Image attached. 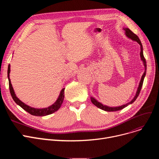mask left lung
Returning a JSON list of instances; mask_svg holds the SVG:
<instances>
[{
  "label": "left lung",
  "instance_id": "1",
  "mask_svg": "<svg viewBox=\"0 0 159 159\" xmlns=\"http://www.w3.org/2000/svg\"><path fill=\"white\" fill-rule=\"evenodd\" d=\"M124 30L125 31V33H126V35L128 37H129V39H132L133 40H135V41H137V43L140 44V57H141V60L143 61V63H144V68H145V71H144V74L143 75V77H142L141 78V80L140 82V84H139V86L138 88V89H137V93L135 96V97L133 98V99L132 100V101L126 104L125 105H123V106H119V107H108V106H106L105 105H103L101 103H100L99 102H98L97 100H95L94 98L93 97H91V102H92L95 106H96L97 107H98V108H100V109H101L102 110H104L106 111H119V110H120L122 109H123V108H124L125 107H126L129 104H132L133 102H134L135 100L137 99V98L138 97L140 92V90H141V88H142V86H143V82H144V77H145V75H146V59L144 57V55H143V45H142V43L141 42L139 39V38L138 37V36L135 34L134 33H133V31H131L129 28H123Z\"/></svg>",
  "mask_w": 159,
  "mask_h": 159
}]
</instances>
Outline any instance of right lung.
Masks as SVG:
<instances>
[{"mask_svg":"<svg viewBox=\"0 0 159 159\" xmlns=\"http://www.w3.org/2000/svg\"><path fill=\"white\" fill-rule=\"evenodd\" d=\"M10 73V65L8 66V68H7V77H8V80H9V88H10V93L13 99V101L16 102V104H17L19 106H20L25 111H26L27 112H28L30 114H31L32 115L42 116H46V115L52 114L54 112L57 111L61 107V106L63 102V101H64V89L65 88H63L61 90L59 97H58V99L57 100V101L53 105L50 106L46 108H43V109H36V108H33V107H30L29 106H28L26 104H25L16 97L15 92H14V90L12 87V85L11 84L10 77H9Z\"/></svg>","mask_w":159,"mask_h":159,"instance_id":"add662e5","label":"right lung"}]
</instances>
